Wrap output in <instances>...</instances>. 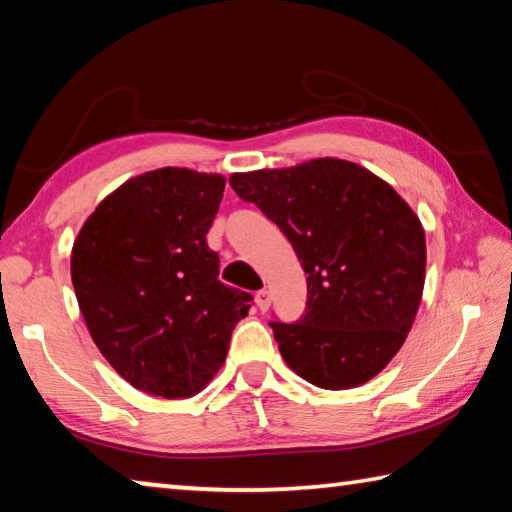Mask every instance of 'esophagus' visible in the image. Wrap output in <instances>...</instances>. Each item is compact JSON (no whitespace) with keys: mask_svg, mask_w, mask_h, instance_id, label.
Segmentation results:
<instances>
[{"mask_svg":"<svg viewBox=\"0 0 512 512\" xmlns=\"http://www.w3.org/2000/svg\"><path fill=\"white\" fill-rule=\"evenodd\" d=\"M255 302H257V307L259 309H268V305H271V293H268L266 289H262V291H257L255 293Z\"/></svg>","mask_w":512,"mask_h":512,"instance_id":"esophagus-1","label":"esophagus"}]
</instances>
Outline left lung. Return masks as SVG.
Returning <instances> with one entry per match:
<instances>
[{
  "label": "left lung",
  "mask_w": 512,
  "mask_h": 512,
  "mask_svg": "<svg viewBox=\"0 0 512 512\" xmlns=\"http://www.w3.org/2000/svg\"><path fill=\"white\" fill-rule=\"evenodd\" d=\"M230 185L284 232L307 273L305 314L271 320L284 361L327 391L366 384L418 314L427 266L418 216L375 173L336 158L232 173Z\"/></svg>",
  "instance_id": "left-lung-1"
}]
</instances>
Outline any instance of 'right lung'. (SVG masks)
<instances>
[{"label":"right lung","mask_w":512,"mask_h":512,"mask_svg":"<svg viewBox=\"0 0 512 512\" xmlns=\"http://www.w3.org/2000/svg\"><path fill=\"white\" fill-rule=\"evenodd\" d=\"M225 178L155 169L101 201L72 248L92 341L137 391L192 397L223 366L253 296L219 280L207 232Z\"/></svg>","instance_id":"1"}]
</instances>
